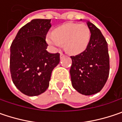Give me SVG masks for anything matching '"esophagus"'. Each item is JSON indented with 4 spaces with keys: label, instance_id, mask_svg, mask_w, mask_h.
Masks as SVG:
<instances>
[{
    "label": "esophagus",
    "instance_id": "34e87169",
    "mask_svg": "<svg viewBox=\"0 0 122 122\" xmlns=\"http://www.w3.org/2000/svg\"><path fill=\"white\" fill-rule=\"evenodd\" d=\"M66 56V55L64 54V53H63V52H61V54H60V59H63L64 56Z\"/></svg>",
    "mask_w": 122,
    "mask_h": 122
}]
</instances>
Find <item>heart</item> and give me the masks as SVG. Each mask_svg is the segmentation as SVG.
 I'll return each mask as SVG.
<instances>
[{
    "label": "heart",
    "mask_w": 122,
    "mask_h": 122,
    "mask_svg": "<svg viewBox=\"0 0 122 122\" xmlns=\"http://www.w3.org/2000/svg\"><path fill=\"white\" fill-rule=\"evenodd\" d=\"M47 42L54 48L61 44L71 54H78L86 49L91 40V31L85 24L66 23L55 28L47 35Z\"/></svg>",
    "instance_id": "1"
}]
</instances>
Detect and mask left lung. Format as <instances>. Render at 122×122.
<instances>
[{
  "label": "left lung",
  "instance_id": "8db88e82",
  "mask_svg": "<svg viewBox=\"0 0 122 122\" xmlns=\"http://www.w3.org/2000/svg\"><path fill=\"white\" fill-rule=\"evenodd\" d=\"M87 26L91 40L86 50L71 56L72 64L70 70L71 85L78 92L89 96L101 91L109 74L108 44L103 35L90 22Z\"/></svg>",
  "mask_w": 122,
  "mask_h": 122
}]
</instances>
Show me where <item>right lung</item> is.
<instances>
[{
	"mask_svg": "<svg viewBox=\"0 0 122 122\" xmlns=\"http://www.w3.org/2000/svg\"><path fill=\"white\" fill-rule=\"evenodd\" d=\"M51 20L35 19L19 30L11 45L10 72L14 85L24 94L38 96L49 87L60 54L46 51Z\"/></svg>",
	"mask_w": 122,
	"mask_h": 122,
	"instance_id": "add662e5",
	"label": "right lung"
}]
</instances>
